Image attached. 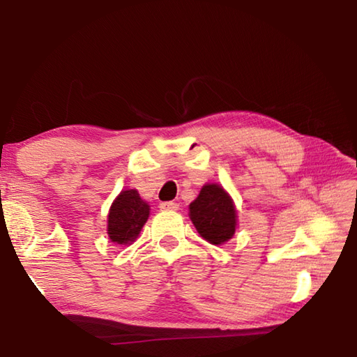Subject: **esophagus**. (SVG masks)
Here are the masks:
<instances>
[{"label":"esophagus","instance_id":"34e87169","mask_svg":"<svg viewBox=\"0 0 357 357\" xmlns=\"http://www.w3.org/2000/svg\"><path fill=\"white\" fill-rule=\"evenodd\" d=\"M159 208L164 209V211H176L179 208V204L174 203V202H162L159 204Z\"/></svg>","mask_w":357,"mask_h":357}]
</instances>
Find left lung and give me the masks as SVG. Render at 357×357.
Listing matches in <instances>:
<instances>
[{
	"mask_svg": "<svg viewBox=\"0 0 357 357\" xmlns=\"http://www.w3.org/2000/svg\"><path fill=\"white\" fill-rule=\"evenodd\" d=\"M190 220L208 243L219 245L231 239L236 229V209L228 193L217 184L203 185L190 203Z\"/></svg>",
	"mask_w": 357,
	"mask_h": 357,
	"instance_id": "obj_1",
	"label": "left lung"
}]
</instances>
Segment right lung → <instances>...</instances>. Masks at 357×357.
<instances>
[{"instance_id":"obj_1","label":"right lung","mask_w":357,"mask_h":357,"mask_svg":"<svg viewBox=\"0 0 357 357\" xmlns=\"http://www.w3.org/2000/svg\"><path fill=\"white\" fill-rule=\"evenodd\" d=\"M149 217V206L137 190H123L108 213V236L116 244L134 243Z\"/></svg>"}]
</instances>
